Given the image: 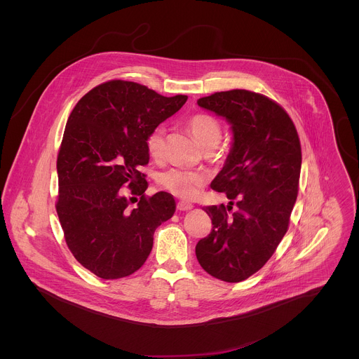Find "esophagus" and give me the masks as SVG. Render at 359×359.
Segmentation results:
<instances>
[{
	"label": "esophagus",
	"instance_id": "esophagus-1",
	"mask_svg": "<svg viewBox=\"0 0 359 359\" xmlns=\"http://www.w3.org/2000/svg\"><path fill=\"white\" fill-rule=\"evenodd\" d=\"M194 205H191V203H187V202H178V205H177V208L180 210V211H188V210H191Z\"/></svg>",
	"mask_w": 359,
	"mask_h": 359
}]
</instances>
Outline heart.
I'll use <instances>...</instances> for the list:
<instances>
[{
  "label": "heart",
  "mask_w": 359,
  "mask_h": 359,
  "mask_svg": "<svg viewBox=\"0 0 359 359\" xmlns=\"http://www.w3.org/2000/svg\"><path fill=\"white\" fill-rule=\"evenodd\" d=\"M187 126L205 149L210 145H217L221 140V124L211 114L196 113L188 118ZM164 128L157 127L147 137V148L154 160H161L164 157ZM158 184L163 189L168 191L174 196L181 199H194L205 187V174L198 171L185 168H168L158 175Z\"/></svg>",
  "instance_id": "1"
}]
</instances>
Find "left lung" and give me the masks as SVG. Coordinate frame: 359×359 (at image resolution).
I'll use <instances>...</instances> for the list:
<instances>
[{"label":"left lung","mask_w":359,"mask_h":359,"mask_svg":"<svg viewBox=\"0 0 359 359\" xmlns=\"http://www.w3.org/2000/svg\"><path fill=\"white\" fill-rule=\"evenodd\" d=\"M198 104L228 120L233 144L211 182L229 205L203 208L212 229L198 242L196 257L207 273L236 283L261 269L287 232L299 194L300 138L286 110L253 91L215 93Z\"/></svg>","instance_id":"1"}]
</instances>
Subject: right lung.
<instances>
[{
	"label": "right lung",
	"mask_w": 359,
	"mask_h": 359,
	"mask_svg": "<svg viewBox=\"0 0 359 359\" xmlns=\"http://www.w3.org/2000/svg\"><path fill=\"white\" fill-rule=\"evenodd\" d=\"M187 100L110 80L87 93L69 116L56 160L55 207L69 250L102 279L138 271L156 228L175 211L172 195H145L140 167L149 163V133Z\"/></svg>",
	"instance_id": "obj_1"
}]
</instances>
